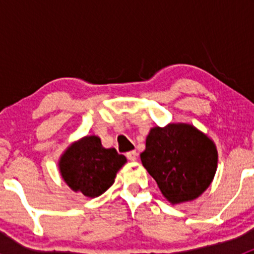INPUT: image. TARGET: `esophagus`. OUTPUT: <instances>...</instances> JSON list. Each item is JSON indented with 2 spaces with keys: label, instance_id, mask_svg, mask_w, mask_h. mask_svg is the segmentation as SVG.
<instances>
[{
  "label": "esophagus",
  "instance_id": "obj_1",
  "mask_svg": "<svg viewBox=\"0 0 254 254\" xmlns=\"http://www.w3.org/2000/svg\"><path fill=\"white\" fill-rule=\"evenodd\" d=\"M127 160H130V161H136L137 152L135 150L129 151V152H127Z\"/></svg>",
  "mask_w": 254,
  "mask_h": 254
}]
</instances>
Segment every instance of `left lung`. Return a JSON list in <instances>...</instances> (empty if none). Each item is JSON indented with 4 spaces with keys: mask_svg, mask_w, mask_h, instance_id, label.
Here are the masks:
<instances>
[{
    "mask_svg": "<svg viewBox=\"0 0 254 254\" xmlns=\"http://www.w3.org/2000/svg\"><path fill=\"white\" fill-rule=\"evenodd\" d=\"M140 157L163 196L172 204L201 195L217 167L215 143L193 125L183 123L152 127Z\"/></svg>",
    "mask_w": 254,
    "mask_h": 254,
    "instance_id": "left-lung-1",
    "label": "left lung"
}]
</instances>
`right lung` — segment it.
Returning a JSON list of instances; mask_svg holds the SVG:
<instances>
[{"label":"right lung","mask_w":254,"mask_h":254,"mask_svg":"<svg viewBox=\"0 0 254 254\" xmlns=\"http://www.w3.org/2000/svg\"><path fill=\"white\" fill-rule=\"evenodd\" d=\"M127 158L115 148H104L98 136H84L73 142L59 161L64 181L72 190L96 198L114 183Z\"/></svg>","instance_id":"obj_1"}]
</instances>
